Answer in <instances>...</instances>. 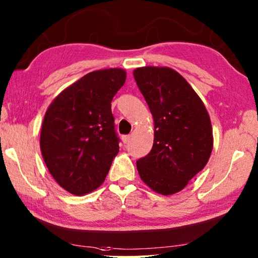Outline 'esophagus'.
Listing matches in <instances>:
<instances>
[{
  "mask_svg": "<svg viewBox=\"0 0 258 258\" xmlns=\"http://www.w3.org/2000/svg\"><path fill=\"white\" fill-rule=\"evenodd\" d=\"M131 140V135H123L121 137V141H123V143H127Z\"/></svg>",
  "mask_w": 258,
  "mask_h": 258,
  "instance_id": "esophagus-1",
  "label": "esophagus"
}]
</instances>
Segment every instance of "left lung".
<instances>
[{"instance_id": "1", "label": "left lung", "mask_w": 258, "mask_h": 258, "mask_svg": "<svg viewBox=\"0 0 258 258\" xmlns=\"http://www.w3.org/2000/svg\"><path fill=\"white\" fill-rule=\"evenodd\" d=\"M133 76L151 111L153 147L139 159V175L153 191L172 195L207 165L213 149V131L202 99L175 70L143 67Z\"/></svg>"}]
</instances>
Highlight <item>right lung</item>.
Listing matches in <instances>:
<instances>
[{
    "instance_id": "1",
    "label": "right lung",
    "mask_w": 258,
    "mask_h": 258,
    "mask_svg": "<svg viewBox=\"0 0 258 258\" xmlns=\"http://www.w3.org/2000/svg\"><path fill=\"white\" fill-rule=\"evenodd\" d=\"M123 69L97 70L65 88L50 102L40 132L48 171L69 193L96 190L119 151L111 105L124 86Z\"/></svg>"
}]
</instances>
